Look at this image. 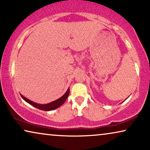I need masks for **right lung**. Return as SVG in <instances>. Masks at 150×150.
Returning a JSON list of instances; mask_svg holds the SVG:
<instances>
[{"label":"right lung","instance_id":"add662e5","mask_svg":"<svg viewBox=\"0 0 150 150\" xmlns=\"http://www.w3.org/2000/svg\"><path fill=\"white\" fill-rule=\"evenodd\" d=\"M69 88L67 89V91L65 92L64 95L61 96V98H59V99H57L56 100H54V101L50 102V103L48 104H41L35 103V102H33L31 100H28L26 98L24 97L22 94H20V95H21V97L23 98L24 100H25L26 102H28V103L30 104V105L33 106L34 107L38 108V109L45 110V111H49V110L56 109V108H59V106L62 105V104L65 102V100H67V98L69 96Z\"/></svg>","mask_w":150,"mask_h":150}]
</instances>
